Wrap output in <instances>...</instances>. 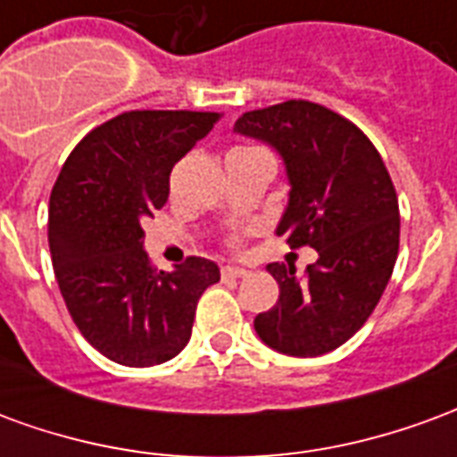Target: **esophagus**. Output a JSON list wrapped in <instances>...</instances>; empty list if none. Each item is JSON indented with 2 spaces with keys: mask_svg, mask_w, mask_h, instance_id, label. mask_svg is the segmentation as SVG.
I'll list each match as a JSON object with an SVG mask.
<instances>
[{
  "mask_svg": "<svg viewBox=\"0 0 457 457\" xmlns=\"http://www.w3.org/2000/svg\"><path fill=\"white\" fill-rule=\"evenodd\" d=\"M247 277V269H239V267H222V278L229 281V278H245Z\"/></svg>",
  "mask_w": 457,
  "mask_h": 457,
  "instance_id": "1",
  "label": "esophagus"
}]
</instances>
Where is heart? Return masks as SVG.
Instances as JSON below:
<instances>
[{
  "instance_id": "1",
  "label": "heart",
  "mask_w": 457,
  "mask_h": 457,
  "mask_svg": "<svg viewBox=\"0 0 457 457\" xmlns=\"http://www.w3.org/2000/svg\"><path fill=\"white\" fill-rule=\"evenodd\" d=\"M249 151H259V149H252V146H237V149H232L229 154H249Z\"/></svg>"
}]
</instances>
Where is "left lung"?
I'll list each match as a JSON object with an SVG mask.
<instances>
[{
	"instance_id": "1",
	"label": "left lung",
	"mask_w": 457,
	"mask_h": 457,
	"mask_svg": "<svg viewBox=\"0 0 457 457\" xmlns=\"http://www.w3.org/2000/svg\"><path fill=\"white\" fill-rule=\"evenodd\" d=\"M235 131L284 159L291 190L277 235L291 249L318 252L303 277L291 264H269L278 301L254 318V330L291 357L330 353L372 316L396 264L399 200L389 170L353 121L308 100L245 112Z\"/></svg>"
}]
</instances>
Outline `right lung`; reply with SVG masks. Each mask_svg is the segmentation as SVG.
Returning a JSON list of instances; mask_svg holds the SVG:
<instances>
[{"label": "right lung", "mask_w": 457, "mask_h": 457, "mask_svg": "<svg viewBox=\"0 0 457 457\" xmlns=\"http://www.w3.org/2000/svg\"><path fill=\"white\" fill-rule=\"evenodd\" d=\"M218 112L134 110L85 137L61 169L48 205V247L58 288L95 350L127 367H151L188 345L203 291L220 281L215 262L188 257L156 271L141 220L169 200L173 166Z\"/></svg>", "instance_id": "add662e5"}]
</instances>
